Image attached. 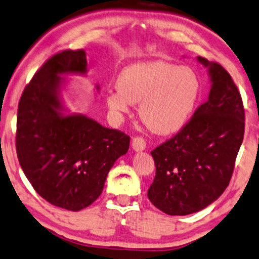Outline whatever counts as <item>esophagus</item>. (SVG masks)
Masks as SVG:
<instances>
[{
  "mask_svg": "<svg viewBox=\"0 0 259 259\" xmlns=\"http://www.w3.org/2000/svg\"><path fill=\"white\" fill-rule=\"evenodd\" d=\"M132 147L135 151H142L146 149V141L142 137H134L132 141Z\"/></svg>",
  "mask_w": 259,
  "mask_h": 259,
  "instance_id": "34e87169",
  "label": "esophagus"
}]
</instances>
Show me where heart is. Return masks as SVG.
Here are the masks:
<instances>
[{
  "label": "heart",
  "instance_id": "1",
  "mask_svg": "<svg viewBox=\"0 0 259 259\" xmlns=\"http://www.w3.org/2000/svg\"><path fill=\"white\" fill-rule=\"evenodd\" d=\"M117 84L105 96L112 116L119 119L133 104H140L141 119L160 135L177 133L188 123L201 90L192 68L158 60L124 68Z\"/></svg>",
  "mask_w": 259,
  "mask_h": 259
}]
</instances>
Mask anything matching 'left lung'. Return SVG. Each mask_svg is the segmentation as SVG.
<instances>
[{
	"mask_svg": "<svg viewBox=\"0 0 259 259\" xmlns=\"http://www.w3.org/2000/svg\"><path fill=\"white\" fill-rule=\"evenodd\" d=\"M196 60L211 80L207 102L180 133L151 151L156 175L148 198L169 215L199 212L223 194L244 137L243 102L231 75L222 65Z\"/></svg>",
	"mask_w": 259,
	"mask_h": 259,
	"instance_id": "left-lung-1",
	"label": "left lung"
}]
</instances>
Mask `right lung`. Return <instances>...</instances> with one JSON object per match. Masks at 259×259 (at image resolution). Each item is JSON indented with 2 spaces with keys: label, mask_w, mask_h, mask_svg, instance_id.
<instances>
[{
  "label": "right lung",
  "mask_w": 259,
  "mask_h": 259,
  "mask_svg": "<svg viewBox=\"0 0 259 259\" xmlns=\"http://www.w3.org/2000/svg\"><path fill=\"white\" fill-rule=\"evenodd\" d=\"M86 73L82 50L53 55L26 86L17 110L16 153L23 173L46 201L73 212L102 194L108 173L130 144L124 133L65 104V75Z\"/></svg>",
  "instance_id": "right-lung-1"
}]
</instances>
